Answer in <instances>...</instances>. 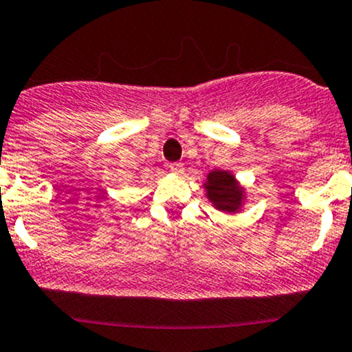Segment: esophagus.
<instances>
[{
    "mask_svg": "<svg viewBox=\"0 0 352 352\" xmlns=\"http://www.w3.org/2000/svg\"><path fill=\"white\" fill-rule=\"evenodd\" d=\"M168 168H170V172L175 173V175H182L184 170H186V168H184L182 164H170Z\"/></svg>",
    "mask_w": 352,
    "mask_h": 352,
    "instance_id": "34e87169",
    "label": "esophagus"
}]
</instances>
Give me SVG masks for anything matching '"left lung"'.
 Here are the masks:
<instances>
[{"mask_svg":"<svg viewBox=\"0 0 352 352\" xmlns=\"http://www.w3.org/2000/svg\"><path fill=\"white\" fill-rule=\"evenodd\" d=\"M204 192L209 202L224 214H239L246 202V190L228 170L214 168L206 175Z\"/></svg>","mask_w":352,"mask_h":352,"instance_id":"8db88e82","label":"left lung"}]
</instances>
